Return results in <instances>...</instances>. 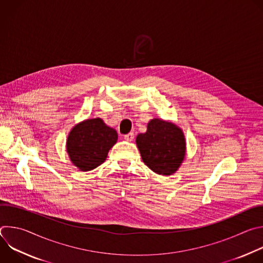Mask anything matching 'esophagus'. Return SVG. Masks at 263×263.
Listing matches in <instances>:
<instances>
[{"instance_id": "obj_1", "label": "esophagus", "mask_w": 263, "mask_h": 263, "mask_svg": "<svg viewBox=\"0 0 263 263\" xmlns=\"http://www.w3.org/2000/svg\"><path fill=\"white\" fill-rule=\"evenodd\" d=\"M124 139L127 140V141H132L134 139V133L133 132H130L126 135H124Z\"/></svg>"}]
</instances>
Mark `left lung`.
Segmentation results:
<instances>
[{
    "label": "left lung",
    "instance_id": "obj_1",
    "mask_svg": "<svg viewBox=\"0 0 263 263\" xmlns=\"http://www.w3.org/2000/svg\"><path fill=\"white\" fill-rule=\"evenodd\" d=\"M136 144L144 164L158 175L174 174L185 157L183 131L175 124L159 119L147 123L146 132L137 135Z\"/></svg>",
    "mask_w": 263,
    "mask_h": 263
}]
</instances>
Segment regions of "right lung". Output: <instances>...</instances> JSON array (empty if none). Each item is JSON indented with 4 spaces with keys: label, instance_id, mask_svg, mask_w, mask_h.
Wrapping results in <instances>:
<instances>
[{
    "label": "right lung",
    "instance_id": "right-lung-1",
    "mask_svg": "<svg viewBox=\"0 0 263 263\" xmlns=\"http://www.w3.org/2000/svg\"><path fill=\"white\" fill-rule=\"evenodd\" d=\"M117 140V131L107 126L102 119L85 120L70 130L66 140V151L74 166L87 172L106 160L109 149Z\"/></svg>",
    "mask_w": 263,
    "mask_h": 263
}]
</instances>
